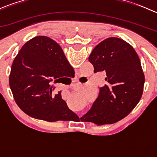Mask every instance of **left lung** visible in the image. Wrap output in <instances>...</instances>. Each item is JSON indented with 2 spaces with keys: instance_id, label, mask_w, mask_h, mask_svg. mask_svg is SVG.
<instances>
[{
  "instance_id": "left-lung-1",
  "label": "left lung",
  "mask_w": 157,
  "mask_h": 157,
  "mask_svg": "<svg viewBox=\"0 0 157 157\" xmlns=\"http://www.w3.org/2000/svg\"><path fill=\"white\" fill-rule=\"evenodd\" d=\"M94 73L105 71L106 84L81 121L98 125L112 124L126 117L143 94L145 77L140 58L130 44L111 37L98 44L89 57Z\"/></svg>"
}]
</instances>
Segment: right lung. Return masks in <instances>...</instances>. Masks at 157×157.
Here are the masks:
<instances>
[{"label":"right lung","instance_id":"1","mask_svg":"<svg viewBox=\"0 0 157 157\" xmlns=\"http://www.w3.org/2000/svg\"><path fill=\"white\" fill-rule=\"evenodd\" d=\"M74 71L59 45L46 36H36L22 47L13 60L9 83L16 103L33 118L47 121H68L76 115L54 95L52 82Z\"/></svg>","mask_w":157,"mask_h":157}]
</instances>
